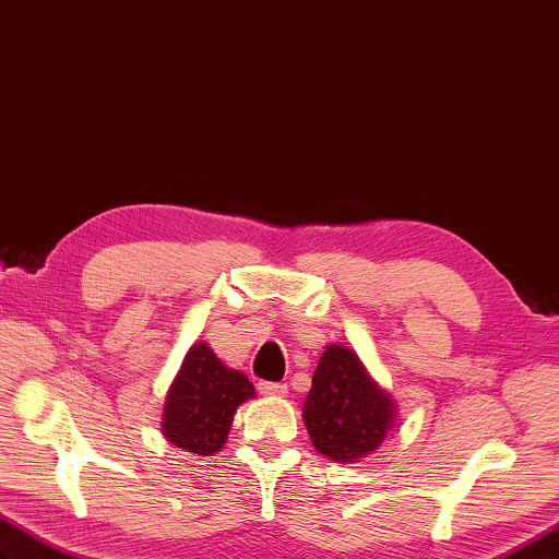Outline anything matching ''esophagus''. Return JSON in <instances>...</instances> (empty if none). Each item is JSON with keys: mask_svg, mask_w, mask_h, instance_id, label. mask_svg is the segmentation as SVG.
<instances>
[{"mask_svg": "<svg viewBox=\"0 0 559 559\" xmlns=\"http://www.w3.org/2000/svg\"><path fill=\"white\" fill-rule=\"evenodd\" d=\"M258 390H260V394H267V396H284V394H287V384L263 380L258 384Z\"/></svg>", "mask_w": 559, "mask_h": 559, "instance_id": "1", "label": "esophagus"}]
</instances>
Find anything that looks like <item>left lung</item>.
Instances as JSON below:
<instances>
[{"mask_svg":"<svg viewBox=\"0 0 559 559\" xmlns=\"http://www.w3.org/2000/svg\"><path fill=\"white\" fill-rule=\"evenodd\" d=\"M304 420L320 454L356 462L380 448L394 420V404L354 352L330 344L304 402Z\"/></svg>","mask_w":559,"mask_h":559,"instance_id":"left-lung-1","label":"left lung"}]
</instances>
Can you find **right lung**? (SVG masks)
Wrapping results in <instances>:
<instances>
[{
    "label": "right lung",
    "mask_w": 559,
    "mask_h": 559,
    "mask_svg": "<svg viewBox=\"0 0 559 559\" xmlns=\"http://www.w3.org/2000/svg\"><path fill=\"white\" fill-rule=\"evenodd\" d=\"M255 394L251 380L229 370L207 344L198 342L186 354L177 380L171 382L163 432L186 452L210 456L227 442L237 406Z\"/></svg>",
    "instance_id": "obj_1"
}]
</instances>
